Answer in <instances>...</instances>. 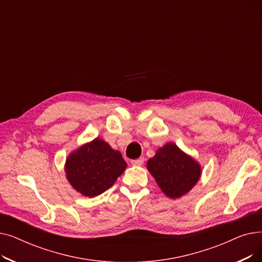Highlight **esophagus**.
Returning <instances> with one entry per match:
<instances>
[{"label": "esophagus", "mask_w": 262, "mask_h": 262, "mask_svg": "<svg viewBox=\"0 0 262 262\" xmlns=\"http://www.w3.org/2000/svg\"><path fill=\"white\" fill-rule=\"evenodd\" d=\"M133 166H141V164H143L144 162V158L143 157H140L138 159H134L130 161Z\"/></svg>", "instance_id": "esophagus-1"}]
</instances>
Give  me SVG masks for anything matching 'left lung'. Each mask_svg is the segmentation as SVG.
<instances>
[{
	"mask_svg": "<svg viewBox=\"0 0 262 262\" xmlns=\"http://www.w3.org/2000/svg\"><path fill=\"white\" fill-rule=\"evenodd\" d=\"M146 168L163 193L173 200L187 194L202 174L200 163L171 142L158 148Z\"/></svg>",
	"mask_w": 262,
	"mask_h": 262,
	"instance_id": "left-lung-1",
	"label": "left lung"
}]
</instances>
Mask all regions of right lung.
I'll return each instance as SVG.
<instances>
[{
  "instance_id": "right-lung-1",
  "label": "right lung",
  "mask_w": 262,
  "mask_h": 262,
  "mask_svg": "<svg viewBox=\"0 0 262 262\" xmlns=\"http://www.w3.org/2000/svg\"><path fill=\"white\" fill-rule=\"evenodd\" d=\"M126 167L119 150L95 138L68 156L64 171L67 180L77 192L94 198L112 187Z\"/></svg>"
}]
</instances>
